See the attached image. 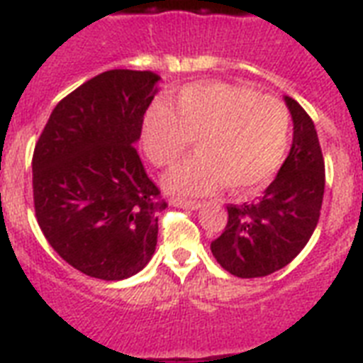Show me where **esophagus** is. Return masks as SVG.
Wrapping results in <instances>:
<instances>
[{
	"mask_svg": "<svg viewBox=\"0 0 363 363\" xmlns=\"http://www.w3.org/2000/svg\"><path fill=\"white\" fill-rule=\"evenodd\" d=\"M171 205L173 207H182V209H199L201 203L196 201V199H184V198H173L171 199Z\"/></svg>",
	"mask_w": 363,
	"mask_h": 363,
	"instance_id": "obj_1",
	"label": "esophagus"
}]
</instances>
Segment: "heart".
Listing matches in <instances>:
<instances>
[{
	"instance_id": "1",
	"label": "heart",
	"mask_w": 363,
	"mask_h": 363,
	"mask_svg": "<svg viewBox=\"0 0 363 363\" xmlns=\"http://www.w3.org/2000/svg\"><path fill=\"white\" fill-rule=\"evenodd\" d=\"M292 118L277 98L252 88L205 81L181 88L173 109L158 99L145 113L143 150L158 167L173 165L198 141L199 152L165 175L169 192L209 194L224 186L254 192L275 177L286 156Z\"/></svg>"
}]
</instances>
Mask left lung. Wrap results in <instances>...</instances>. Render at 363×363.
I'll use <instances>...</instances> for the list:
<instances>
[{"instance_id":"obj_1","label":"left lung","mask_w":363,"mask_h":363,"mask_svg":"<svg viewBox=\"0 0 363 363\" xmlns=\"http://www.w3.org/2000/svg\"><path fill=\"white\" fill-rule=\"evenodd\" d=\"M294 121L292 148L275 181L254 203L228 205V224L211 242L216 262L241 279L265 277L298 256L315 232L324 198V156L315 124L284 98Z\"/></svg>"}]
</instances>
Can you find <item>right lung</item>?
<instances>
[{"instance_id": "obj_1", "label": "right lung", "mask_w": 363, "mask_h": 363, "mask_svg": "<svg viewBox=\"0 0 363 363\" xmlns=\"http://www.w3.org/2000/svg\"><path fill=\"white\" fill-rule=\"evenodd\" d=\"M152 71L111 69L65 96L33 150V207L60 258L101 281H122L156 250L167 207L135 150L156 94Z\"/></svg>"}]
</instances>
